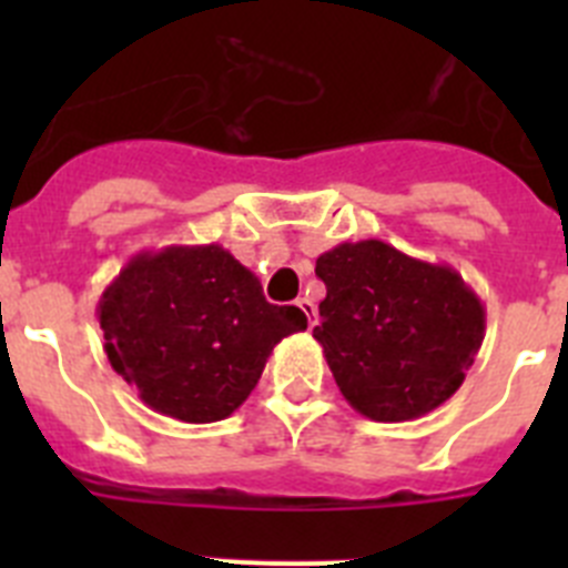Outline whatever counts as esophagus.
Returning a JSON list of instances; mask_svg holds the SVG:
<instances>
[{"label": "esophagus", "mask_w": 568, "mask_h": 568, "mask_svg": "<svg viewBox=\"0 0 568 568\" xmlns=\"http://www.w3.org/2000/svg\"><path fill=\"white\" fill-rule=\"evenodd\" d=\"M295 304H298L301 307V313L307 315V321H310V329L315 327V324H318V310H315V304L310 298H298L295 301Z\"/></svg>", "instance_id": "1"}]
</instances>
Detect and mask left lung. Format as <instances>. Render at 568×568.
Wrapping results in <instances>:
<instances>
[{
  "instance_id": "1",
  "label": "left lung",
  "mask_w": 568,
  "mask_h": 568,
  "mask_svg": "<svg viewBox=\"0 0 568 568\" xmlns=\"http://www.w3.org/2000/svg\"><path fill=\"white\" fill-rule=\"evenodd\" d=\"M315 275L327 298L313 338L355 413L398 424L458 393L486 329L484 304L458 270L366 239L318 255Z\"/></svg>"
}]
</instances>
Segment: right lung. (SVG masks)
I'll use <instances>...</instances> for the list:
<instances>
[{
	"label": "right lung",
	"mask_w": 568,
	"mask_h": 568,
	"mask_svg": "<svg viewBox=\"0 0 568 568\" xmlns=\"http://www.w3.org/2000/svg\"><path fill=\"white\" fill-rule=\"evenodd\" d=\"M110 366L168 418L213 424L258 384L273 346L307 329L275 307L261 281L219 244L133 255L99 301Z\"/></svg>",
	"instance_id": "add662e5"
}]
</instances>
